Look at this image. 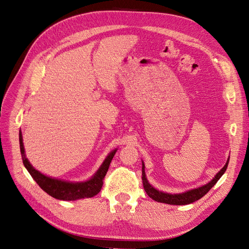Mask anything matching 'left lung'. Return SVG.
<instances>
[{"instance_id":"8db88e82","label":"left lung","mask_w":249,"mask_h":249,"mask_svg":"<svg viewBox=\"0 0 249 249\" xmlns=\"http://www.w3.org/2000/svg\"><path fill=\"white\" fill-rule=\"evenodd\" d=\"M229 161H230V158H229V160L227 161V163H225L223 168L219 172H218L217 175L215 176V178L212 180H210L208 184L203 185L201 187H198V188H195V189L186 191L184 193H178V194L165 193V192H162V191L155 189V188L148 183V180L145 177L144 164H143V162H142L143 188H144V190H145V192H146L148 196L150 198H153L154 200L158 201V202H164V203H168V205H177V206L189 205V203H192L194 201L200 199L202 196H205V195L211 190V188H212L218 182V179H219L223 176V173L225 172V170H227Z\"/></svg>"}]
</instances>
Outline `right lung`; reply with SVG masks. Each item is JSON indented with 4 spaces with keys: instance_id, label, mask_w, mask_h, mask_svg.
Here are the masks:
<instances>
[{
    "instance_id": "add662e5",
    "label": "right lung",
    "mask_w": 249,
    "mask_h": 249,
    "mask_svg": "<svg viewBox=\"0 0 249 249\" xmlns=\"http://www.w3.org/2000/svg\"><path fill=\"white\" fill-rule=\"evenodd\" d=\"M19 147L22 163H24L25 167L27 168L30 175H31V177L34 178L35 182L39 185V187L44 192H47L52 197L60 200H76L81 198H89L93 197L94 195L99 193L103 187L104 178L106 176L110 166V163L117 150H112L101 165L99 170L94 173L91 178L86 180V182L73 183L47 177L42 175L38 170H36L26 158L21 132H19Z\"/></svg>"
}]
</instances>
